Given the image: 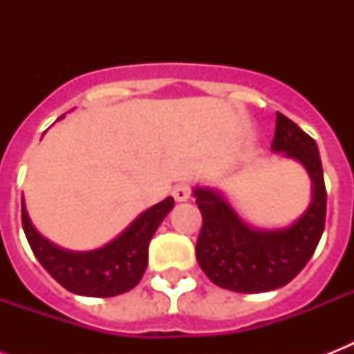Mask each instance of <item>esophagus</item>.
I'll return each mask as SVG.
<instances>
[{"mask_svg":"<svg viewBox=\"0 0 354 354\" xmlns=\"http://www.w3.org/2000/svg\"><path fill=\"white\" fill-rule=\"evenodd\" d=\"M172 196L176 202H185L191 196V185L189 183H178L176 187L172 189Z\"/></svg>","mask_w":354,"mask_h":354,"instance_id":"esophagus-1","label":"esophagus"}]
</instances>
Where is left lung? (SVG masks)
Here are the masks:
<instances>
[{"mask_svg":"<svg viewBox=\"0 0 354 354\" xmlns=\"http://www.w3.org/2000/svg\"><path fill=\"white\" fill-rule=\"evenodd\" d=\"M272 149L301 161L313 180V202L290 227L252 230L221 194L194 189L202 213V230L194 248L196 259L204 274L227 290L257 294L285 286L305 268L324 233L327 189L316 141L277 112Z\"/></svg>","mask_w":354,"mask_h":354,"instance_id":"obj_1","label":"left lung"}]
</instances>
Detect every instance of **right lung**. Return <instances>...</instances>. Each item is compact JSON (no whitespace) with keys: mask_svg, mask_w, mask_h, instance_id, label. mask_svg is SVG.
<instances>
[{"mask_svg":"<svg viewBox=\"0 0 354 354\" xmlns=\"http://www.w3.org/2000/svg\"><path fill=\"white\" fill-rule=\"evenodd\" d=\"M174 200L169 196L136 218L106 246L86 253L60 250L46 241L30 224L21 198V226L40 264L66 290L90 297H112L132 290L149 263V242Z\"/></svg>","mask_w":354,"mask_h":354,"instance_id":"obj_1","label":"right lung"}]
</instances>
